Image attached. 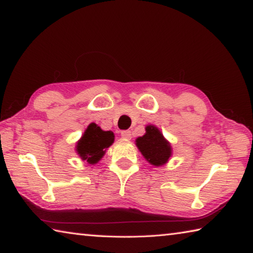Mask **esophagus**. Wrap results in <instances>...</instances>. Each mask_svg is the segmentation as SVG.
<instances>
[{
    "label": "esophagus",
    "mask_w": 253,
    "mask_h": 253,
    "mask_svg": "<svg viewBox=\"0 0 253 253\" xmlns=\"http://www.w3.org/2000/svg\"><path fill=\"white\" fill-rule=\"evenodd\" d=\"M121 135H122L123 138H125V139H130L131 138V131L130 130H123L121 132Z\"/></svg>",
    "instance_id": "1"
}]
</instances>
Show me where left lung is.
Masks as SVG:
<instances>
[{"label":"left lung","instance_id":"8db88e82","mask_svg":"<svg viewBox=\"0 0 253 253\" xmlns=\"http://www.w3.org/2000/svg\"><path fill=\"white\" fill-rule=\"evenodd\" d=\"M145 130V135L138 137L135 141L137 148L150 165L155 167L164 166L172 156L170 142L155 125H147Z\"/></svg>","mask_w":253,"mask_h":253}]
</instances>
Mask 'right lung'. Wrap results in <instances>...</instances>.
<instances>
[{
    "mask_svg": "<svg viewBox=\"0 0 253 253\" xmlns=\"http://www.w3.org/2000/svg\"><path fill=\"white\" fill-rule=\"evenodd\" d=\"M115 140L114 132L105 131L97 124L90 123L76 142L75 150L83 162L89 165H96L104 157L109 146Z\"/></svg>",
    "mask_w": 253,
    "mask_h": 253,
    "instance_id": "obj_1",
    "label": "right lung"
}]
</instances>
